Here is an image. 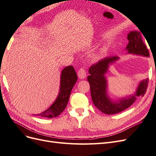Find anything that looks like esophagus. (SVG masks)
I'll return each instance as SVG.
<instances>
[{"instance_id": "esophagus-1", "label": "esophagus", "mask_w": 156, "mask_h": 156, "mask_svg": "<svg viewBox=\"0 0 156 156\" xmlns=\"http://www.w3.org/2000/svg\"><path fill=\"white\" fill-rule=\"evenodd\" d=\"M77 75L80 79H84V78H85L87 76V72H86L85 69H84V68H80L78 71Z\"/></svg>"}]
</instances>
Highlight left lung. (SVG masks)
<instances>
[{"label":"left lung","instance_id":"8db88e82","mask_svg":"<svg viewBox=\"0 0 156 156\" xmlns=\"http://www.w3.org/2000/svg\"><path fill=\"white\" fill-rule=\"evenodd\" d=\"M129 43L126 47L127 53L144 56H150L149 51L142 40L139 31H131L127 35ZM118 56H108L92 65L89 68L90 75L87 80L90 87L92 100L101 112L107 115H113L124 111L130 107L139 96H144L147 89L148 79L141 81L134 95L127 98H122L117 101H113L107 94V81L105 74L108 67L119 59Z\"/></svg>","mask_w":156,"mask_h":156}]
</instances>
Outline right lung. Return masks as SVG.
Wrapping results in <instances>:
<instances>
[{
    "instance_id": "right-lung-1",
    "label": "right lung",
    "mask_w": 156,
    "mask_h": 156,
    "mask_svg": "<svg viewBox=\"0 0 156 156\" xmlns=\"http://www.w3.org/2000/svg\"><path fill=\"white\" fill-rule=\"evenodd\" d=\"M77 80V73L72 66L66 67L61 73L60 92L57 98L49 108L37 116L51 119L60 115L68 104L71 92Z\"/></svg>"
}]
</instances>
